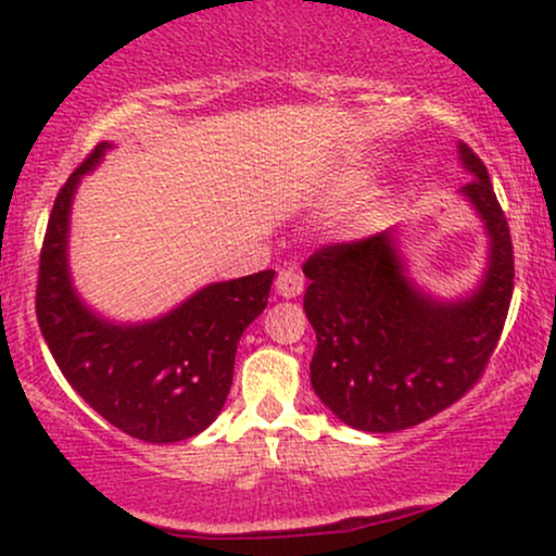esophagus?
I'll return each mask as SVG.
<instances>
[{
	"label": "esophagus",
	"mask_w": 556,
	"mask_h": 556,
	"mask_svg": "<svg viewBox=\"0 0 556 556\" xmlns=\"http://www.w3.org/2000/svg\"><path fill=\"white\" fill-rule=\"evenodd\" d=\"M277 292L282 298H298L303 292V277L295 269H282L277 277Z\"/></svg>",
	"instance_id": "1"
}]
</instances>
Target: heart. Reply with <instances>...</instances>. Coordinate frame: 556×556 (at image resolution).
<instances>
[{"label": "heart", "mask_w": 556, "mask_h": 556, "mask_svg": "<svg viewBox=\"0 0 556 556\" xmlns=\"http://www.w3.org/2000/svg\"><path fill=\"white\" fill-rule=\"evenodd\" d=\"M361 185H363L361 177H344V180L340 182V190L342 193H355ZM381 214H384V208H381L379 203H371V206L361 208V212L353 216V227L358 229V232H366V229H371L376 222L381 219Z\"/></svg>", "instance_id": "1"}]
</instances>
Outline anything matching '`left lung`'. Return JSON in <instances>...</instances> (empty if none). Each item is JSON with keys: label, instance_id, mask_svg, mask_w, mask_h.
I'll list each match as a JSON object with an SVG mask.
<instances>
[{"label": "left lung", "instance_id": "obj_1", "mask_svg": "<svg viewBox=\"0 0 556 556\" xmlns=\"http://www.w3.org/2000/svg\"><path fill=\"white\" fill-rule=\"evenodd\" d=\"M463 188L486 222V277L468 300L437 303L402 274L392 229L329 242L303 264V308L316 331L311 384L348 426L410 429L455 405L486 371L515 287L513 240L486 164L460 143Z\"/></svg>", "mask_w": 556, "mask_h": 556}]
</instances>
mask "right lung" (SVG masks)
<instances>
[{"label":"right lung","mask_w":556,"mask_h":556,"mask_svg":"<svg viewBox=\"0 0 556 556\" xmlns=\"http://www.w3.org/2000/svg\"><path fill=\"white\" fill-rule=\"evenodd\" d=\"M106 149L96 146L56 193L38 258V327L70 387L101 418L140 442H182L219 416L238 342L266 308L274 271L203 287L172 314L138 327L93 316L70 285L67 222L80 175Z\"/></svg>","instance_id":"add662e5"}]
</instances>
